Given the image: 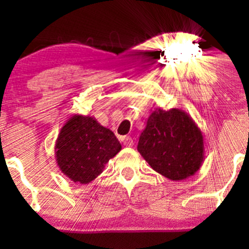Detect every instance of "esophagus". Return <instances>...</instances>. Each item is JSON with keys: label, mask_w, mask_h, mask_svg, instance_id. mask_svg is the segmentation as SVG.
I'll return each instance as SVG.
<instances>
[{"label": "esophagus", "mask_w": 249, "mask_h": 249, "mask_svg": "<svg viewBox=\"0 0 249 249\" xmlns=\"http://www.w3.org/2000/svg\"><path fill=\"white\" fill-rule=\"evenodd\" d=\"M122 142L124 143V145H126V147H132V145H134V141H132L130 136L122 137Z\"/></svg>", "instance_id": "1"}]
</instances>
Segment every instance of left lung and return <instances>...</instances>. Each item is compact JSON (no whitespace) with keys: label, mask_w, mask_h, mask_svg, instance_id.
Instances as JSON below:
<instances>
[{"label":"left lung","mask_w":249,"mask_h":249,"mask_svg":"<svg viewBox=\"0 0 249 249\" xmlns=\"http://www.w3.org/2000/svg\"><path fill=\"white\" fill-rule=\"evenodd\" d=\"M137 150L154 171L171 180L194 176L205 159L201 130L178 108L150 113Z\"/></svg>","instance_id":"1"}]
</instances>
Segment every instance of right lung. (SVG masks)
Returning a JSON list of instances; mask_svg holds the SVG:
<instances>
[{"instance_id":"add662e5","label":"right lung","mask_w":249,"mask_h":249,"mask_svg":"<svg viewBox=\"0 0 249 249\" xmlns=\"http://www.w3.org/2000/svg\"><path fill=\"white\" fill-rule=\"evenodd\" d=\"M120 149L115 135L94 117L73 114L60 130L55 158L60 171L72 182L88 184Z\"/></svg>"}]
</instances>
